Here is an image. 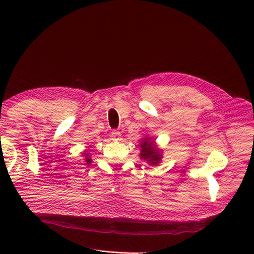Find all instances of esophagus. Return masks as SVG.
Masks as SVG:
<instances>
[{
    "instance_id": "obj_1",
    "label": "esophagus",
    "mask_w": 254,
    "mask_h": 254,
    "mask_svg": "<svg viewBox=\"0 0 254 254\" xmlns=\"http://www.w3.org/2000/svg\"><path fill=\"white\" fill-rule=\"evenodd\" d=\"M110 134H111V137L113 140H119L121 137V132L119 131V130H113Z\"/></svg>"
}]
</instances>
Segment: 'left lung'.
Instances as JSON below:
<instances>
[{
	"label": "left lung",
	"instance_id": "8db88e82",
	"mask_svg": "<svg viewBox=\"0 0 254 254\" xmlns=\"http://www.w3.org/2000/svg\"><path fill=\"white\" fill-rule=\"evenodd\" d=\"M150 137H146L141 143V158L147 160L150 164H157L161 160V153L153 146V142H149Z\"/></svg>",
	"mask_w": 254,
	"mask_h": 254
}]
</instances>
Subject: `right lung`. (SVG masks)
I'll return each instance as SVG.
<instances>
[{
    "label": "right lung",
    "instance_id": "1",
    "mask_svg": "<svg viewBox=\"0 0 254 254\" xmlns=\"http://www.w3.org/2000/svg\"><path fill=\"white\" fill-rule=\"evenodd\" d=\"M83 155H84V157H86L87 163H91V159H89V158H88V155H89V153H83Z\"/></svg>",
    "mask_w": 254,
    "mask_h": 254
}]
</instances>
